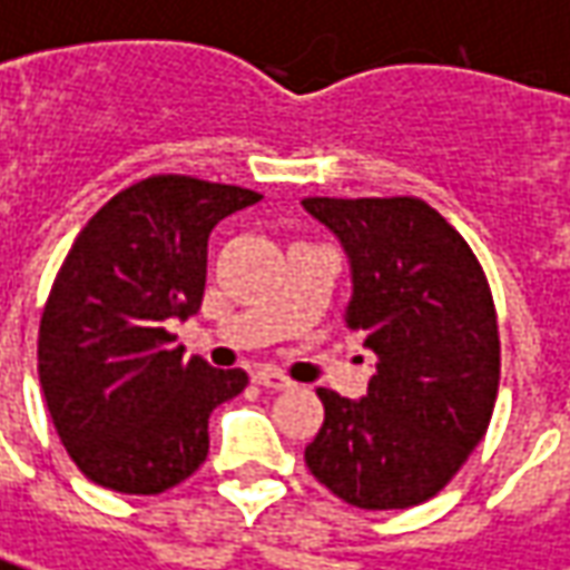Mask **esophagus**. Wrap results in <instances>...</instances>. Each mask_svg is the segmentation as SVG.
I'll return each instance as SVG.
<instances>
[{
    "instance_id": "esophagus-1",
    "label": "esophagus",
    "mask_w": 570,
    "mask_h": 570,
    "mask_svg": "<svg viewBox=\"0 0 570 570\" xmlns=\"http://www.w3.org/2000/svg\"><path fill=\"white\" fill-rule=\"evenodd\" d=\"M253 377L255 383H258V386H265V390H286V386H293L289 377H284V374H281V371H274V367H258Z\"/></svg>"
}]
</instances>
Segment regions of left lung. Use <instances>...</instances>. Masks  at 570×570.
<instances>
[{
    "label": "left lung",
    "mask_w": 570,
    "mask_h": 570,
    "mask_svg": "<svg viewBox=\"0 0 570 570\" xmlns=\"http://www.w3.org/2000/svg\"><path fill=\"white\" fill-rule=\"evenodd\" d=\"M302 205L350 255L346 327L377 355L358 402L317 390L324 424L305 464L355 509L421 505L459 474L493 417L499 324L487 274L464 236L415 196Z\"/></svg>",
    "instance_id": "obj_1"
}]
</instances>
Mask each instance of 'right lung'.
I'll return each instance as SVG.
<instances>
[{
    "instance_id": "obj_1",
    "label": "right lung",
    "mask_w": 570,
    "mask_h": 570,
    "mask_svg": "<svg viewBox=\"0 0 570 570\" xmlns=\"http://www.w3.org/2000/svg\"><path fill=\"white\" fill-rule=\"evenodd\" d=\"M262 199L230 184L153 174L77 234L40 317V386L73 464L99 487L155 497L208 455V415L246 371L184 358L168 321L199 312L208 234Z\"/></svg>"
}]
</instances>
